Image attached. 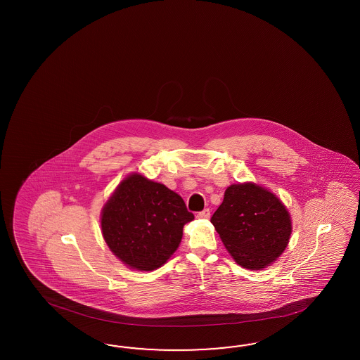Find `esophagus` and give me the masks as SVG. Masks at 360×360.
<instances>
[{
    "label": "esophagus",
    "mask_w": 360,
    "mask_h": 360,
    "mask_svg": "<svg viewBox=\"0 0 360 360\" xmlns=\"http://www.w3.org/2000/svg\"><path fill=\"white\" fill-rule=\"evenodd\" d=\"M210 215H211V214H210V210H208V208H205L203 211L198 212V215H196V217L199 219H208L210 218Z\"/></svg>",
    "instance_id": "34e87169"
}]
</instances>
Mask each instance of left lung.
Wrapping results in <instances>:
<instances>
[{
	"mask_svg": "<svg viewBox=\"0 0 360 360\" xmlns=\"http://www.w3.org/2000/svg\"><path fill=\"white\" fill-rule=\"evenodd\" d=\"M211 223L240 266L262 271L285 251L292 235L286 206L266 187L255 182L226 188Z\"/></svg>",
	"mask_w": 360,
	"mask_h": 360,
	"instance_id": "8db88e82",
	"label": "left lung"
}]
</instances>
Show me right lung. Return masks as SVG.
<instances>
[{
	"mask_svg": "<svg viewBox=\"0 0 360 360\" xmlns=\"http://www.w3.org/2000/svg\"><path fill=\"white\" fill-rule=\"evenodd\" d=\"M194 220L185 202L166 186L140 173L127 175L101 210V233L128 268L149 272L176 251L184 226Z\"/></svg>",
	"mask_w": 360,
	"mask_h": 360,
	"instance_id": "add662e5",
	"label": "right lung"
}]
</instances>
